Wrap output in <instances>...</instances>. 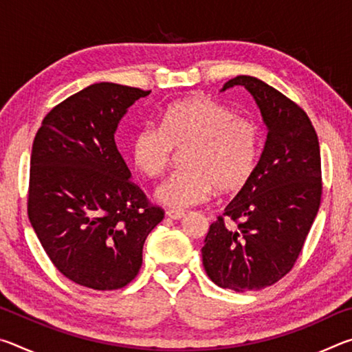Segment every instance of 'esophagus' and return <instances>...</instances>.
<instances>
[{"instance_id": "esophagus-1", "label": "esophagus", "mask_w": 352, "mask_h": 352, "mask_svg": "<svg viewBox=\"0 0 352 352\" xmlns=\"http://www.w3.org/2000/svg\"><path fill=\"white\" fill-rule=\"evenodd\" d=\"M166 216L174 219V220H180L182 217H184V211L180 210H168L166 211Z\"/></svg>"}]
</instances>
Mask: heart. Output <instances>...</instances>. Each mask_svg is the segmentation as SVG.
<instances>
[{"mask_svg": "<svg viewBox=\"0 0 352 352\" xmlns=\"http://www.w3.org/2000/svg\"><path fill=\"white\" fill-rule=\"evenodd\" d=\"M184 148V168L155 189L160 204L177 210L201 204L214 188L233 194L245 186L258 162L259 127L210 98H184L166 109L162 127L136 130L130 157L142 174L157 178Z\"/></svg>", "mask_w": 352, "mask_h": 352, "instance_id": "1", "label": "heart"}]
</instances>
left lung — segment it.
Instances as JSON below:
<instances>
[{
    "label": "left lung",
    "mask_w": 352,
    "mask_h": 352,
    "mask_svg": "<svg viewBox=\"0 0 352 352\" xmlns=\"http://www.w3.org/2000/svg\"><path fill=\"white\" fill-rule=\"evenodd\" d=\"M233 87L253 96L267 140L250 180L211 223L201 258L219 287L261 290L290 272L317 217L320 144L305 110L283 93L252 76H237L220 91Z\"/></svg>",
    "instance_id": "obj_1"
}]
</instances>
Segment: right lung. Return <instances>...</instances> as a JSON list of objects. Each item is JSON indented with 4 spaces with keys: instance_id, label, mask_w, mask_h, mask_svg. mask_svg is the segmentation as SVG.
Instances as JSON below:
<instances>
[{
    "instance_id": "add662e5",
    "label": "right lung",
    "mask_w": 352,
    "mask_h": 352,
    "mask_svg": "<svg viewBox=\"0 0 352 352\" xmlns=\"http://www.w3.org/2000/svg\"><path fill=\"white\" fill-rule=\"evenodd\" d=\"M151 91L94 83L54 107L34 138L28 216L56 269L93 290L138 275L142 245L164 211L132 183L118 124Z\"/></svg>"
}]
</instances>
